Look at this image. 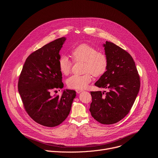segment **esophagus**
<instances>
[{"label":"esophagus","instance_id":"esophagus-1","mask_svg":"<svg viewBox=\"0 0 158 158\" xmlns=\"http://www.w3.org/2000/svg\"><path fill=\"white\" fill-rule=\"evenodd\" d=\"M83 91H82V90H76V93H77V94H79V93H81V92H82Z\"/></svg>","mask_w":158,"mask_h":158}]
</instances>
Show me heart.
Here are the masks:
<instances>
[{
  "mask_svg": "<svg viewBox=\"0 0 158 158\" xmlns=\"http://www.w3.org/2000/svg\"><path fill=\"white\" fill-rule=\"evenodd\" d=\"M71 56L75 62H84V72L87 73L82 76L73 75L67 79V85L70 89H83L91 81V73L94 77H99L106 71V56L88 44H82L76 47L72 51ZM72 65V62L67 56L61 57L59 60V69L65 76L70 74Z\"/></svg>",
  "mask_w": 158,
  "mask_h": 158,
  "instance_id": "1",
  "label": "heart"
}]
</instances>
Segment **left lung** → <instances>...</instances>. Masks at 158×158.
Wrapping results in <instances>:
<instances>
[{
    "mask_svg": "<svg viewBox=\"0 0 158 158\" xmlns=\"http://www.w3.org/2000/svg\"><path fill=\"white\" fill-rule=\"evenodd\" d=\"M107 59L106 71L94 85L109 91L91 92V116L103 124L123 119L131 110L140 89V79L131 56L114 43L103 44Z\"/></svg>",
    "mask_w": 158,
    "mask_h": 158,
    "instance_id": "obj_1",
    "label": "left lung"
}]
</instances>
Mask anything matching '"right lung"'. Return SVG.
I'll return each mask as SVG.
<instances>
[{"mask_svg":"<svg viewBox=\"0 0 158 158\" xmlns=\"http://www.w3.org/2000/svg\"><path fill=\"white\" fill-rule=\"evenodd\" d=\"M66 38H59L32 52L22 67L18 91L26 110L36 123L55 127L68 116L76 98L74 90H64L62 95L51 92L62 89V73L59 67V51Z\"/></svg>","mask_w":158,"mask_h":158,"instance_id":"right-lung-1","label":"right lung"}]
</instances>
